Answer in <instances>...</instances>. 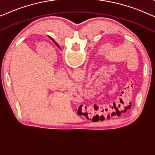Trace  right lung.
Listing matches in <instances>:
<instances>
[{
    "label": "right lung",
    "instance_id": "1",
    "mask_svg": "<svg viewBox=\"0 0 155 155\" xmlns=\"http://www.w3.org/2000/svg\"><path fill=\"white\" fill-rule=\"evenodd\" d=\"M53 41H54V39H53Z\"/></svg>",
    "mask_w": 155,
    "mask_h": 155
}]
</instances>
